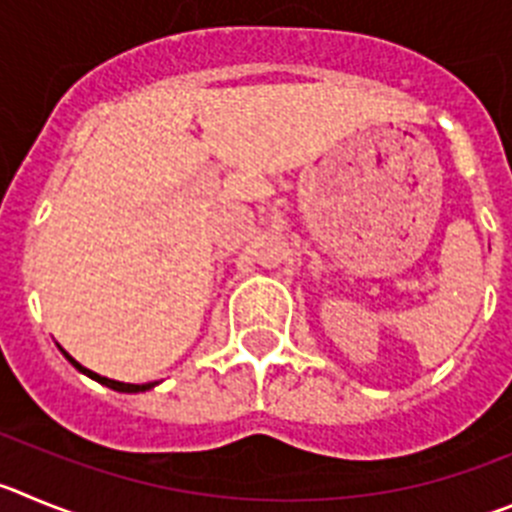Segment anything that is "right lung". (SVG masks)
<instances>
[{
  "instance_id": "1",
  "label": "right lung",
  "mask_w": 512,
  "mask_h": 512,
  "mask_svg": "<svg viewBox=\"0 0 512 512\" xmlns=\"http://www.w3.org/2000/svg\"><path fill=\"white\" fill-rule=\"evenodd\" d=\"M61 352L66 354V359H68V362H71L73 367H76L78 372H84V375H89L91 380L101 382V385H107V388L117 390V393H145V390H150V388H155V385H158V382H145V385H132V382H119V380H109V377H101V375H96V372L86 370L84 365H78L76 359H73L71 354L66 352V349H61Z\"/></svg>"
}]
</instances>
